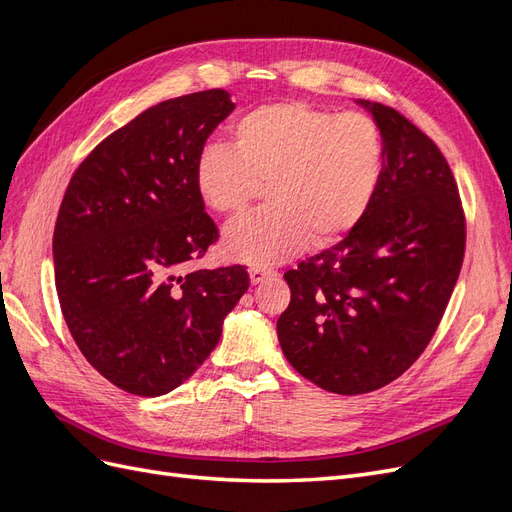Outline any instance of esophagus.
<instances>
[{
	"instance_id": "1",
	"label": "esophagus",
	"mask_w": 512,
	"mask_h": 512,
	"mask_svg": "<svg viewBox=\"0 0 512 512\" xmlns=\"http://www.w3.org/2000/svg\"><path fill=\"white\" fill-rule=\"evenodd\" d=\"M273 275H275V271H273V269H267V267H252V269H250V280H252V284L265 282V280H269V277H273Z\"/></svg>"
}]
</instances>
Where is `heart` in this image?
<instances>
[{"label":"heart","instance_id":"b5f03b06","mask_svg":"<svg viewBox=\"0 0 512 512\" xmlns=\"http://www.w3.org/2000/svg\"><path fill=\"white\" fill-rule=\"evenodd\" d=\"M384 145L374 119L305 102L260 106L196 162V190L220 215H241L267 185L271 207L224 232L232 260L271 265L346 237L363 220L382 177Z\"/></svg>","mask_w":512,"mask_h":512}]
</instances>
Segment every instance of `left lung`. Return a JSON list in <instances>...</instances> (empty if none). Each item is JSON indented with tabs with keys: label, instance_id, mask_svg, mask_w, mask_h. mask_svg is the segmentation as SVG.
<instances>
[{
	"label": "left lung",
	"instance_id": "obj_1",
	"mask_svg": "<svg viewBox=\"0 0 512 512\" xmlns=\"http://www.w3.org/2000/svg\"><path fill=\"white\" fill-rule=\"evenodd\" d=\"M384 145L374 200L348 235L284 273L277 337L303 378L337 395L397 380L423 354L466 252V215L438 145L395 108L361 102Z\"/></svg>",
	"mask_w": 512,
	"mask_h": 512
}]
</instances>
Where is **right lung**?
<instances>
[{"label": "right lung", "instance_id": "right-lung-1", "mask_svg": "<svg viewBox=\"0 0 512 512\" xmlns=\"http://www.w3.org/2000/svg\"><path fill=\"white\" fill-rule=\"evenodd\" d=\"M224 89L147 108L74 170L53 232L61 314L89 365L121 391L177 389L218 346L250 286L245 267L190 271L218 241L196 190Z\"/></svg>", "mask_w": 512, "mask_h": 512}]
</instances>
